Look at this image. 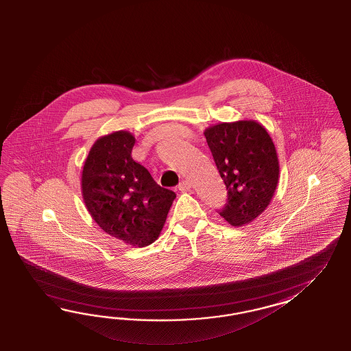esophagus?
Wrapping results in <instances>:
<instances>
[{"instance_id": "1", "label": "esophagus", "mask_w": 351, "mask_h": 351, "mask_svg": "<svg viewBox=\"0 0 351 351\" xmlns=\"http://www.w3.org/2000/svg\"><path fill=\"white\" fill-rule=\"evenodd\" d=\"M191 185L189 181L182 180L180 184H179V186H178V189L180 191H191Z\"/></svg>"}]
</instances>
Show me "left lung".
<instances>
[{"label":"left lung","instance_id":"left-lung-1","mask_svg":"<svg viewBox=\"0 0 351 351\" xmlns=\"http://www.w3.org/2000/svg\"><path fill=\"white\" fill-rule=\"evenodd\" d=\"M228 201L220 216L233 226L254 221L271 202L279 180L276 145L254 119L223 122L204 130Z\"/></svg>","mask_w":351,"mask_h":351}]
</instances>
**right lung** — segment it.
<instances>
[{"instance_id":"right-lung-1","label":"right lung","mask_w":351,"mask_h":351,"mask_svg":"<svg viewBox=\"0 0 351 351\" xmlns=\"http://www.w3.org/2000/svg\"><path fill=\"white\" fill-rule=\"evenodd\" d=\"M135 136L123 130L97 138L86 158L81 188L87 211L106 234L145 247L160 237L176 194L132 160Z\"/></svg>"}]
</instances>
